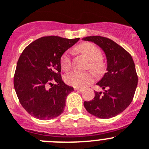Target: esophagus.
<instances>
[{"label": "esophagus", "instance_id": "34e87169", "mask_svg": "<svg viewBox=\"0 0 149 149\" xmlns=\"http://www.w3.org/2000/svg\"><path fill=\"white\" fill-rule=\"evenodd\" d=\"M74 90L75 91H81L83 90V88H78V87H74Z\"/></svg>", "mask_w": 149, "mask_h": 149}]
</instances>
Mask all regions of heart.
<instances>
[{
	"instance_id": "obj_1",
	"label": "heart",
	"mask_w": 149,
	"mask_h": 149,
	"mask_svg": "<svg viewBox=\"0 0 149 149\" xmlns=\"http://www.w3.org/2000/svg\"><path fill=\"white\" fill-rule=\"evenodd\" d=\"M78 50L86 56L91 61L90 68L96 74H100L103 70V65L100 59L102 53L99 48L89 42H84L77 47ZM61 66L64 70L68 71L71 68V58L70 51H66L61 56ZM66 83L74 87H84L93 82L94 75L91 72L74 71L66 75L65 77Z\"/></svg>"
}]
</instances>
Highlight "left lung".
Listing matches in <instances>:
<instances>
[{
    "label": "left lung",
    "instance_id": "8db88e82",
    "mask_svg": "<svg viewBox=\"0 0 149 149\" xmlns=\"http://www.w3.org/2000/svg\"><path fill=\"white\" fill-rule=\"evenodd\" d=\"M82 40L100 47L107 58V72L96 83L104 92L95 91L93 100L84 102V108L91 114L101 119L113 117L128 108L134 96L138 77L133 58L110 38L94 36Z\"/></svg>",
    "mask_w": 149,
    "mask_h": 149
}]
</instances>
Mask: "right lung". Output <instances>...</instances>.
Returning <instances> with one entry per match:
<instances>
[{"label": "right lung", "mask_w": 149, "mask_h": 149, "mask_svg": "<svg viewBox=\"0 0 149 149\" xmlns=\"http://www.w3.org/2000/svg\"><path fill=\"white\" fill-rule=\"evenodd\" d=\"M79 40L45 36L28 45L20 56L14 88L22 107L33 117L50 120L63 113L73 88L61 79V57Z\"/></svg>", "instance_id": "add662e5"}]
</instances>
